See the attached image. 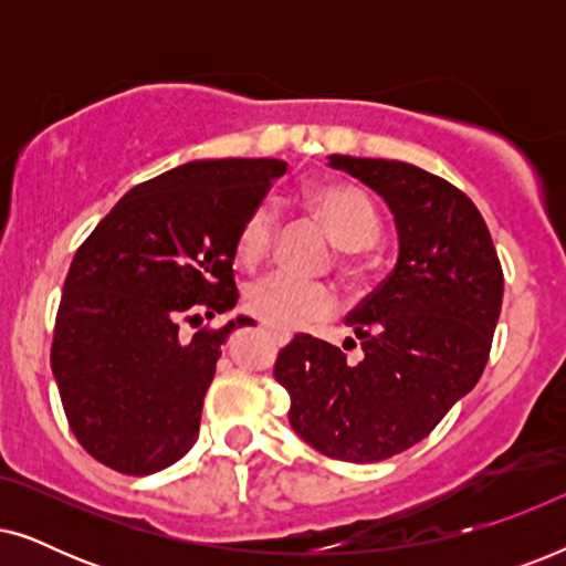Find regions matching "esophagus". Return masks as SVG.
<instances>
[{"instance_id":"obj_1","label":"esophagus","mask_w":566,"mask_h":566,"mask_svg":"<svg viewBox=\"0 0 566 566\" xmlns=\"http://www.w3.org/2000/svg\"><path fill=\"white\" fill-rule=\"evenodd\" d=\"M273 337L277 339V343H281V345H285V343H289V335H281V332H273Z\"/></svg>"}]
</instances>
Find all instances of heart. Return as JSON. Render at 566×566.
Masks as SVG:
<instances>
[{"label": "heart", "instance_id": "obj_1", "mask_svg": "<svg viewBox=\"0 0 566 566\" xmlns=\"http://www.w3.org/2000/svg\"><path fill=\"white\" fill-rule=\"evenodd\" d=\"M304 203L319 219L332 239L345 250V270L355 273V252L376 244L381 237V216L374 200L355 185L319 182L306 190ZM277 231V213L273 206H254L237 234V260L244 268H260L273 250ZM244 306L268 327L293 332L329 319L339 301L332 285L319 281H301L283 273L262 275L244 291Z\"/></svg>", "mask_w": 566, "mask_h": 566}]
</instances>
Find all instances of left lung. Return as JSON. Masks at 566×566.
Listing matches in <instances>:
<instances>
[{
	"label": "left lung",
	"mask_w": 566,
	"mask_h": 566,
	"mask_svg": "<svg viewBox=\"0 0 566 566\" xmlns=\"http://www.w3.org/2000/svg\"><path fill=\"white\" fill-rule=\"evenodd\" d=\"M329 165L384 196L399 229V260L345 319L360 339V363L296 335L277 353L273 376L291 394V428L308 446L370 463L420 443L474 389L490 360L505 277L482 213L455 185L394 159L332 154Z\"/></svg>",
	"instance_id": "1"
}]
</instances>
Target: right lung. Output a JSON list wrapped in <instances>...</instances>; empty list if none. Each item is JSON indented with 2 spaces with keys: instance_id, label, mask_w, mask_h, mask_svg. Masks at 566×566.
<instances>
[{
  "instance_id": "1",
  "label": "right lung",
  "mask_w": 566,
  "mask_h": 566,
  "mask_svg": "<svg viewBox=\"0 0 566 566\" xmlns=\"http://www.w3.org/2000/svg\"><path fill=\"white\" fill-rule=\"evenodd\" d=\"M281 159L190 161L136 185L76 250L53 327L51 368L69 428L103 467L146 476L198 438L231 329L182 324L234 308L237 234Z\"/></svg>"
}]
</instances>
